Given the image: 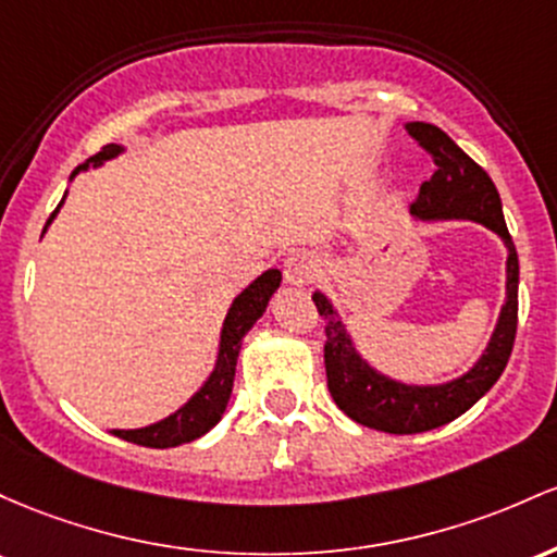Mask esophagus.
I'll use <instances>...</instances> for the list:
<instances>
[{"label": "esophagus", "mask_w": 557, "mask_h": 557, "mask_svg": "<svg viewBox=\"0 0 557 557\" xmlns=\"http://www.w3.org/2000/svg\"><path fill=\"white\" fill-rule=\"evenodd\" d=\"M318 276V258L312 252H295L284 262V278L292 286H308Z\"/></svg>", "instance_id": "1"}]
</instances>
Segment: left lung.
I'll return each instance as SVG.
<instances>
[{
  "label": "left lung",
  "mask_w": 557,
  "mask_h": 557,
  "mask_svg": "<svg viewBox=\"0 0 557 557\" xmlns=\"http://www.w3.org/2000/svg\"><path fill=\"white\" fill-rule=\"evenodd\" d=\"M405 131L426 149L436 165L434 176L421 184L410 212L421 221H476L495 231L508 247V268H505L508 281H505V305L499 310L497 326L476 366L463 376L434 386L399 384L368 366L355 349L331 299L323 292L312 295L318 315L326 321L323 360H326L331 397L352 421L386 434H421L445 426L473 408L503 376L518 329V255L505 226L497 186L486 176L484 168L468 158L442 128L413 121L405 123Z\"/></svg>",
  "instance_id": "obj_1"
}]
</instances>
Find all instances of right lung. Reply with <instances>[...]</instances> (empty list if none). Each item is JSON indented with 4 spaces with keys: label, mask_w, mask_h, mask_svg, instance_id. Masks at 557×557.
I'll return each instance as SVG.
<instances>
[{
    "label": "right lung",
    "mask_w": 557,
    "mask_h": 557,
    "mask_svg": "<svg viewBox=\"0 0 557 557\" xmlns=\"http://www.w3.org/2000/svg\"><path fill=\"white\" fill-rule=\"evenodd\" d=\"M123 152L121 144H108V147L99 149L94 158H89L84 165H78L73 171L71 178H76V173L86 171L91 165H102L104 160L117 158ZM65 202V197H62ZM62 202L58 205V210L62 208ZM58 210L49 215L47 226L54 221ZM47 231V228H44ZM281 284V271L271 268L265 271L262 276H258L252 284L242 292L239 297L231 302L226 321H223V331H221V347H218V360L212 373L199 386V392L189 403H184L173 416L162 418V421L152 423V426H144V429H112V434L121 436V440L134 442V445L141 447H154V449H165V447H178L186 445V442H195L202 434L215 426L221 421L223 410H226L231 389H234V373H236V358H239V349H242V339L249 329L258 323V318L265 312L268 302H271L273 292L278 289Z\"/></svg>",
    "instance_id": "1"
}]
</instances>
